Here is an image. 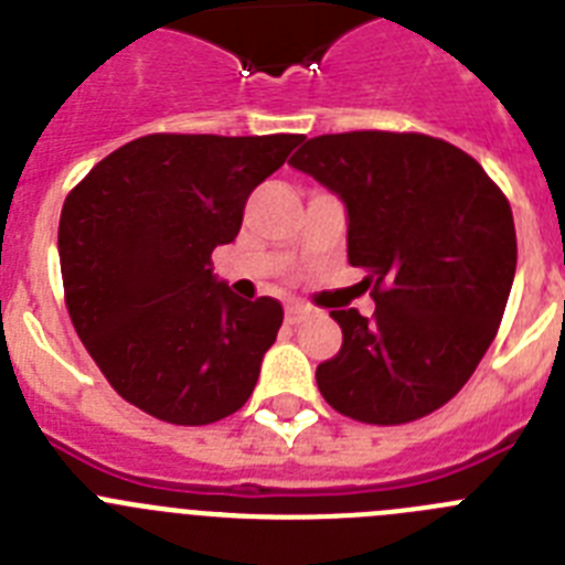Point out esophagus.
Wrapping results in <instances>:
<instances>
[{
	"label": "esophagus",
	"instance_id": "esophagus-1",
	"mask_svg": "<svg viewBox=\"0 0 565 565\" xmlns=\"http://www.w3.org/2000/svg\"><path fill=\"white\" fill-rule=\"evenodd\" d=\"M308 308L306 306H299V302H291V306H286V322L288 326H299L302 319L308 317Z\"/></svg>",
	"mask_w": 565,
	"mask_h": 565
}]
</instances>
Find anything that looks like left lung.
Listing matches in <instances>:
<instances>
[{
	"instance_id": "left-lung-1",
	"label": "left lung",
	"mask_w": 565,
	"mask_h": 565,
	"mask_svg": "<svg viewBox=\"0 0 565 565\" xmlns=\"http://www.w3.org/2000/svg\"><path fill=\"white\" fill-rule=\"evenodd\" d=\"M344 203L348 263L376 311H331L342 348L317 367L333 411L407 424L461 391L495 339L518 266L512 209L481 163L418 132L317 135L294 152Z\"/></svg>"
}]
</instances>
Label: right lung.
Masks as SVG:
<instances>
[{
    "label": "right lung",
    "mask_w": 565,
    "mask_h": 565,
    "mask_svg": "<svg viewBox=\"0 0 565 565\" xmlns=\"http://www.w3.org/2000/svg\"><path fill=\"white\" fill-rule=\"evenodd\" d=\"M302 135H147L67 194L64 297L115 393L169 424H212L252 396L282 326L271 297L243 299L212 252L237 237L248 194Z\"/></svg>",
    "instance_id": "1"
}]
</instances>
